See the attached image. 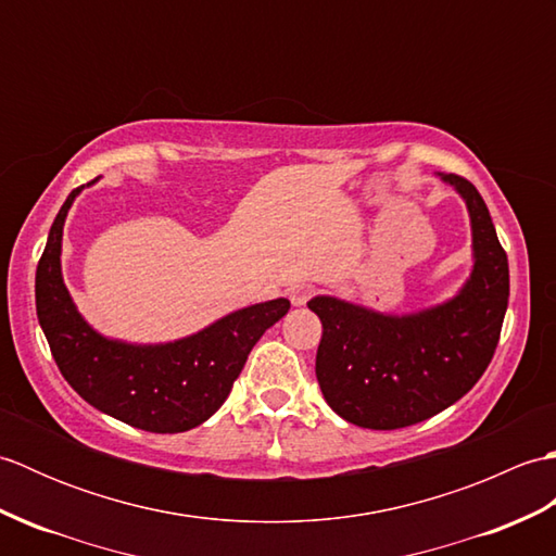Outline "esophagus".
Masks as SVG:
<instances>
[{"mask_svg": "<svg viewBox=\"0 0 556 556\" xmlns=\"http://www.w3.org/2000/svg\"><path fill=\"white\" fill-rule=\"evenodd\" d=\"M311 296H313L311 285H296V287L289 289V301H291V305H296V308H301V305L308 303Z\"/></svg>", "mask_w": 556, "mask_h": 556, "instance_id": "1", "label": "esophagus"}]
</instances>
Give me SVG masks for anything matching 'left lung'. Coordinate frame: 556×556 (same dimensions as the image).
Segmentation results:
<instances>
[{
	"instance_id": "left-lung-1",
	"label": "left lung",
	"mask_w": 556,
	"mask_h": 556,
	"mask_svg": "<svg viewBox=\"0 0 556 556\" xmlns=\"http://www.w3.org/2000/svg\"><path fill=\"white\" fill-rule=\"evenodd\" d=\"M440 179L464 198L473 233V269L456 296L418 313L389 315L334 296H315L320 317L315 375L337 416L368 430L428 420L468 394L497 349L509 305V260L478 188Z\"/></svg>"
}]
</instances>
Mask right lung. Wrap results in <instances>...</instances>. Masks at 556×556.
I'll return each instance as SVG.
<instances>
[{
	"instance_id": "right-lung-1",
	"label": "right lung",
	"mask_w": 556,
	"mask_h": 556,
	"mask_svg": "<svg viewBox=\"0 0 556 556\" xmlns=\"http://www.w3.org/2000/svg\"><path fill=\"white\" fill-rule=\"evenodd\" d=\"M80 191L83 186L71 191L54 217L35 271V308L59 370L90 406L138 430L174 434L198 428L227 401L248 353L291 303L248 305L167 344L100 334L78 313L62 275L64 222Z\"/></svg>"
}]
</instances>
